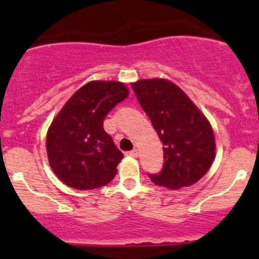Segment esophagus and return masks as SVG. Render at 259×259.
<instances>
[{
	"label": "esophagus",
	"instance_id": "34e87169",
	"mask_svg": "<svg viewBox=\"0 0 259 259\" xmlns=\"http://www.w3.org/2000/svg\"><path fill=\"white\" fill-rule=\"evenodd\" d=\"M126 155L130 156V158H138V155H139V153H138L137 149H134V150H132V151H127Z\"/></svg>",
	"mask_w": 259,
	"mask_h": 259
}]
</instances>
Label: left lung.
<instances>
[{"label": "left lung", "mask_w": 259, "mask_h": 259, "mask_svg": "<svg viewBox=\"0 0 259 259\" xmlns=\"http://www.w3.org/2000/svg\"><path fill=\"white\" fill-rule=\"evenodd\" d=\"M132 88L164 145V168L151 182L168 189L195 184L215 158L209 120L173 81L143 79Z\"/></svg>", "instance_id": "obj_1"}]
</instances>
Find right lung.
<instances>
[{
	"mask_svg": "<svg viewBox=\"0 0 259 259\" xmlns=\"http://www.w3.org/2000/svg\"><path fill=\"white\" fill-rule=\"evenodd\" d=\"M129 95L120 81L95 80L81 86L54 117L46 135L52 171L62 183L90 190L110 183L124 158L104 130V119Z\"/></svg>",
	"mask_w": 259,
	"mask_h": 259,
	"instance_id": "1",
	"label": "right lung"
}]
</instances>
